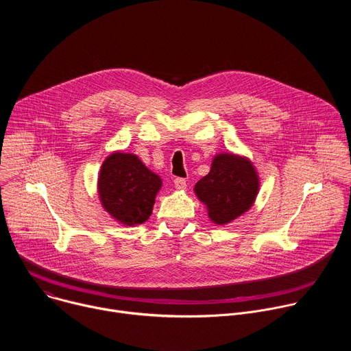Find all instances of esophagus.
<instances>
[{
	"label": "esophagus",
	"instance_id": "esophagus-1",
	"mask_svg": "<svg viewBox=\"0 0 351 351\" xmlns=\"http://www.w3.org/2000/svg\"><path fill=\"white\" fill-rule=\"evenodd\" d=\"M173 184H175V187L178 189V190H186V179H183V178H176L175 180H173Z\"/></svg>",
	"mask_w": 351,
	"mask_h": 351
}]
</instances>
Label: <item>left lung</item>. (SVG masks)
<instances>
[{"mask_svg":"<svg viewBox=\"0 0 351 351\" xmlns=\"http://www.w3.org/2000/svg\"><path fill=\"white\" fill-rule=\"evenodd\" d=\"M260 179L253 164L234 154H218L208 175L199 179L194 191L207 206L208 217L217 225H226L254 204Z\"/></svg>","mask_w":351,"mask_h":351,"instance_id":"left-lung-1","label":"left lung"}]
</instances>
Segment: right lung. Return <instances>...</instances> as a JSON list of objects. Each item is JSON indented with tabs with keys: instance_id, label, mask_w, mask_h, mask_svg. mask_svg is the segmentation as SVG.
<instances>
[{
	"instance_id": "right-lung-1",
	"label": "right lung",
	"mask_w": 351,
	"mask_h": 351,
	"mask_svg": "<svg viewBox=\"0 0 351 351\" xmlns=\"http://www.w3.org/2000/svg\"><path fill=\"white\" fill-rule=\"evenodd\" d=\"M162 180L137 156L114 153L101 165L98 194L101 204L118 222L133 226L145 222L153 213Z\"/></svg>"
}]
</instances>
